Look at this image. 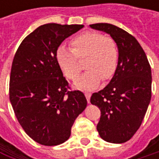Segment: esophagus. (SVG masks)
Returning a JSON list of instances; mask_svg holds the SVG:
<instances>
[{
    "label": "esophagus",
    "instance_id": "1",
    "mask_svg": "<svg viewBox=\"0 0 159 159\" xmlns=\"http://www.w3.org/2000/svg\"><path fill=\"white\" fill-rule=\"evenodd\" d=\"M84 96L86 98V100L88 103H90V97H91V94L90 93H84Z\"/></svg>",
    "mask_w": 159,
    "mask_h": 159
}]
</instances>
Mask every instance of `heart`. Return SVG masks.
<instances>
[{"instance_id":"b5f03b06","label":"heart","mask_w":159,"mask_h":159,"mask_svg":"<svg viewBox=\"0 0 159 159\" xmlns=\"http://www.w3.org/2000/svg\"><path fill=\"white\" fill-rule=\"evenodd\" d=\"M71 48L60 46L56 50V61L66 78L75 81L82 71L79 61H84L87 70L75 84L82 90H92L101 79H111L119 61V48L111 38L96 31L78 34L70 40Z\"/></svg>"}]
</instances>
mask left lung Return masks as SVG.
<instances>
[{"label":"left lung","mask_w":159,"mask_h":159,"mask_svg":"<svg viewBox=\"0 0 159 159\" xmlns=\"http://www.w3.org/2000/svg\"><path fill=\"white\" fill-rule=\"evenodd\" d=\"M90 27L111 35L119 48L112 79L90 98L91 104L101 111L97 130L109 143H125L141 126L150 103L151 67L139 42L125 30L107 23L93 24Z\"/></svg>","instance_id":"left-lung-1"}]
</instances>
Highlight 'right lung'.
Wrapping results in <instances>:
<instances>
[{"label":"right lung","mask_w":159,"mask_h":159,"mask_svg":"<svg viewBox=\"0 0 159 159\" xmlns=\"http://www.w3.org/2000/svg\"><path fill=\"white\" fill-rule=\"evenodd\" d=\"M83 25L46 24L22 41L12 63L9 96L16 118L37 143L57 145L67 141L87 101L83 92L69 91L56 61L61 42Z\"/></svg>","instance_id":"right-lung-1"}]
</instances>
